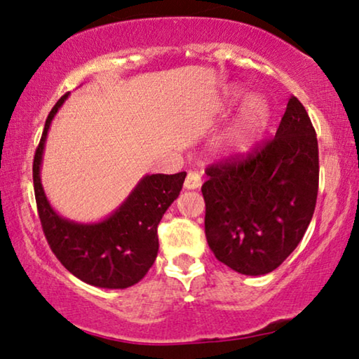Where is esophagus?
<instances>
[{
  "instance_id": "obj_1",
  "label": "esophagus",
  "mask_w": 359,
  "mask_h": 359,
  "mask_svg": "<svg viewBox=\"0 0 359 359\" xmlns=\"http://www.w3.org/2000/svg\"><path fill=\"white\" fill-rule=\"evenodd\" d=\"M203 180H201V175H199L198 172H193L190 171L187 174V179H185V188L187 190H196V188L201 187Z\"/></svg>"
}]
</instances>
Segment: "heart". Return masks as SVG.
<instances>
[{"label":"heart","instance_id":"b5f03b06","mask_svg":"<svg viewBox=\"0 0 359 359\" xmlns=\"http://www.w3.org/2000/svg\"><path fill=\"white\" fill-rule=\"evenodd\" d=\"M242 96V90L236 85H231L223 93V101L226 106H233L234 102ZM269 118V109L266 102L252 96L244 101V104L239 107L234 120L224 130L220 137L215 142L217 154L223 156H244L250 151L255 144L258 142L259 136L267 125Z\"/></svg>","mask_w":359,"mask_h":359}]
</instances>
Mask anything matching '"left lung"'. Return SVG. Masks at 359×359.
Here are the masks:
<instances>
[{
	"label": "left lung",
	"mask_w": 359,
	"mask_h": 359,
	"mask_svg": "<svg viewBox=\"0 0 359 359\" xmlns=\"http://www.w3.org/2000/svg\"><path fill=\"white\" fill-rule=\"evenodd\" d=\"M205 174V238L217 259L244 276L277 269L306 234L318 193L317 135L299 100L290 98L272 141Z\"/></svg>",
	"instance_id": "8db88e82"
}]
</instances>
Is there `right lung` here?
<instances>
[{
	"instance_id": "obj_1",
	"label": "right lung",
	"mask_w": 359,
	"mask_h": 359,
	"mask_svg": "<svg viewBox=\"0 0 359 359\" xmlns=\"http://www.w3.org/2000/svg\"><path fill=\"white\" fill-rule=\"evenodd\" d=\"M69 93L48 114L33 161L34 196L52 252L72 276L98 288L123 290L147 274L158 253V223L180 194L187 172L147 174L112 214L93 223L69 220L52 208L41 182L47 133Z\"/></svg>"
}]
</instances>
